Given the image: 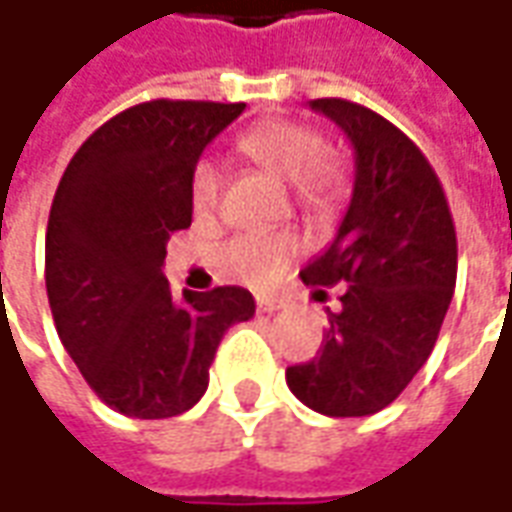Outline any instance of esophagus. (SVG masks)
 I'll return each instance as SVG.
<instances>
[{"mask_svg": "<svg viewBox=\"0 0 512 512\" xmlns=\"http://www.w3.org/2000/svg\"><path fill=\"white\" fill-rule=\"evenodd\" d=\"M280 309H283V303L274 300V297H260V300H257V311H260V314H274V311Z\"/></svg>", "mask_w": 512, "mask_h": 512, "instance_id": "esophagus-1", "label": "esophagus"}]
</instances>
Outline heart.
Masks as SVG:
<instances>
[{
  "label": "heart",
  "instance_id": "obj_1",
  "mask_svg": "<svg viewBox=\"0 0 512 512\" xmlns=\"http://www.w3.org/2000/svg\"><path fill=\"white\" fill-rule=\"evenodd\" d=\"M240 152L266 169L277 181L291 184L294 201L306 212H326L340 195V172L326 158V144L309 124L272 118L255 124L238 138ZM223 175L212 158H203L192 169V209L212 215L221 203ZM300 243L289 232H246L226 240L218 263L226 277L246 286H269L297 255Z\"/></svg>",
  "mask_w": 512,
  "mask_h": 512
}]
</instances>
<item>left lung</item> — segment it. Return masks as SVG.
Returning <instances> with one entry per match:
<instances>
[{
    "instance_id": "8db88e82",
    "label": "left lung",
    "mask_w": 512,
    "mask_h": 512,
    "mask_svg": "<svg viewBox=\"0 0 512 512\" xmlns=\"http://www.w3.org/2000/svg\"><path fill=\"white\" fill-rule=\"evenodd\" d=\"M354 144V195L337 238L300 272L348 289L328 311L317 357L286 368L291 394L326 416H368L431 357L456 289V229L445 189L408 135L345 98H314Z\"/></svg>"
}]
</instances>
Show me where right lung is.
Returning a JSON list of instances; mask_svg holds the SVG:
<instances>
[{
    "label": "right lung",
    "mask_w": 512,
    "mask_h": 512,
    "mask_svg": "<svg viewBox=\"0 0 512 512\" xmlns=\"http://www.w3.org/2000/svg\"><path fill=\"white\" fill-rule=\"evenodd\" d=\"M246 104L155 98L104 121L50 206L45 283L59 340L113 411L167 419L209 385L226 328L255 314L240 286L175 294L169 235L192 223V169Z\"/></svg>",
    "instance_id": "1"
}]
</instances>
